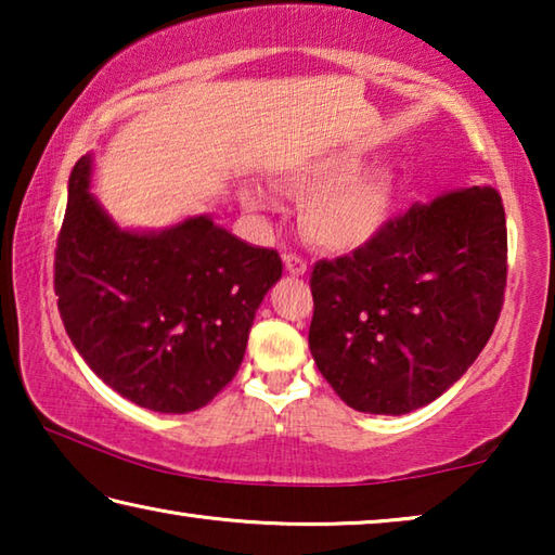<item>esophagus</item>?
<instances>
[{"label":"esophagus","mask_w":555,"mask_h":555,"mask_svg":"<svg viewBox=\"0 0 555 555\" xmlns=\"http://www.w3.org/2000/svg\"><path fill=\"white\" fill-rule=\"evenodd\" d=\"M284 264H286V271L291 276H304L308 271V264L304 257L294 255V251H288V255H284Z\"/></svg>","instance_id":"34e87169"}]
</instances>
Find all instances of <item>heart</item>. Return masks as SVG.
Listing matches in <instances>:
<instances>
[{"mask_svg":"<svg viewBox=\"0 0 555 555\" xmlns=\"http://www.w3.org/2000/svg\"><path fill=\"white\" fill-rule=\"evenodd\" d=\"M362 156L335 152L298 166L286 176L296 195H308L300 208V228L308 242L327 251H350L372 242L393 208V181L382 168H360ZM249 205H267V195L251 188Z\"/></svg>","mask_w":555,"mask_h":555,"instance_id":"1","label":"heart"}]
</instances>
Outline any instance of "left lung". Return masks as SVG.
Masks as SVG:
<instances>
[{"instance_id": "obj_1", "label": "left lung", "mask_w": 555, "mask_h": 555, "mask_svg": "<svg viewBox=\"0 0 555 555\" xmlns=\"http://www.w3.org/2000/svg\"><path fill=\"white\" fill-rule=\"evenodd\" d=\"M506 218L492 185L460 188L391 218L311 274V354L347 406L401 416L438 399L500 321Z\"/></svg>"}]
</instances>
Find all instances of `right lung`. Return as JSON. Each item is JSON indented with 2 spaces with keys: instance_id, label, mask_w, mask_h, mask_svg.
Returning <instances> with one entry per match:
<instances>
[{
  "instance_id": "1",
  "label": "right lung",
  "mask_w": 555,
  "mask_h": 555,
  "mask_svg": "<svg viewBox=\"0 0 555 555\" xmlns=\"http://www.w3.org/2000/svg\"><path fill=\"white\" fill-rule=\"evenodd\" d=\"M73 166L53 288L75 350L121 397L162 413L210 403L237 374L249 327L281 279L276 249L249 247L210 218L125 232Z\"/></svg>"
}]
</instances>
